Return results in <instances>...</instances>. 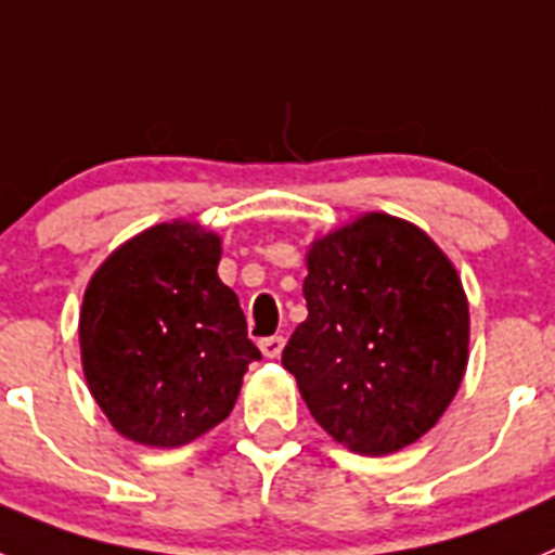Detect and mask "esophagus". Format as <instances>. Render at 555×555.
<instances>
[{"label": "esophagus", "mask_w": 555, "mask_h": 555, "mask_svg": "<svg viewBox=\"0 0 555 555\" xmlns=\"http://www.w3.org/2000/svg\"><path fill=\"white\" fill-rule=\"evenodd\" d=\"M259 349H262L264 358H279L282 356V349H285V338H282V335H270V338H262V341H259Z\"/></svg>", "instance_id": "obj_1"}]
</instances>
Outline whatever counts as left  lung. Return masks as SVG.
Segmentation results:
<instances>
[{"label": "left lung", "mask_w": 555, "mask_h": 555, "mask_svg": "<svg viewBox=\"0 0 555 555\" xmlns=\"http://www.w3.org/2000/svg\"><path fill=\"white\" fill-rule=\"evenodd\" d=\"M305 299L282 364L315 423L370 457L426 435L468 364V301L443 250L366 214L310 248Z\"/></svg>", "instance_id": "1"}]
</instances>
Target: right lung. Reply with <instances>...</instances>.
<instances>
[{
    "label": "right lung",
    "instance_id": "add662e5",
    "mask_svg": "<svg viewBox=\"0 0 555 555\" xmlns=\"http://www.w3.org/2000/svg\"><path fill=\"white\" fill-rule=\"evenodd\" d=\"M220 236L194 222L149 228L95 270L83 293L81 361L120 435L175 449L231 414L262 352L217 276Z\"/></svg>",
    "mask_w": 555,
    "mask_h": 555
}]
</instances>
